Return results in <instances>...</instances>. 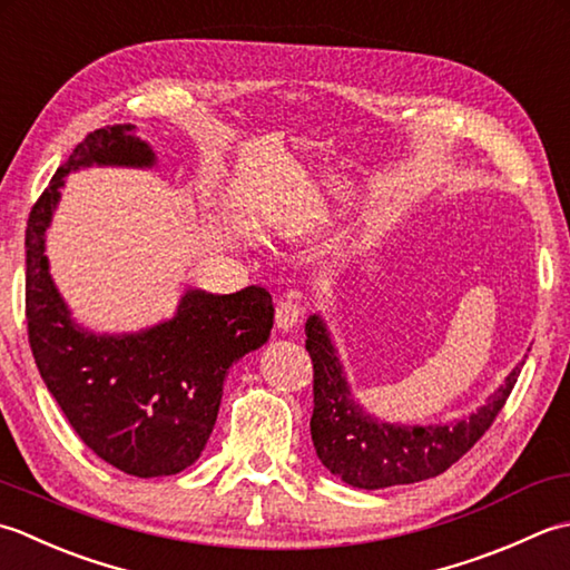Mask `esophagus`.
I'll use <instances>...</instances> for the list:
<instances>
[{
	"label": "esophagus",
	"mask_w": 570,
	"mask_h": 570,
	"mask_svg": "<svg viewBox=\"0 0 570 570\" xmlns=\"http://www.w3.org/2000/svg\"><path fill=\"white\" fill-rule=\"evenodd\" d=\"M302 320V305L295 295H287L285 299L277 302L275 309V324L281 332H293L297 322Z\"/></svg>",
	"instance_id": "obj_1"
}]
</instances>
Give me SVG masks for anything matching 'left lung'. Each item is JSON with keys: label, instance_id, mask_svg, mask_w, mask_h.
Segmentation results:
<instances>
[{"label": "left lung", "instance_id": "left-lung-1", "mask_svg": "<svg viewBox=\"0 0 570 570\" xmlns=\"http://www.w3.org/2000/svg\"><path fill=\"white\" fill-rule=\"evenodd\" d=\"M305 334V346L315 368L312 443L324 468L358 490L413 484L445 472L492 425L524 366V362H519L487 403L468 417L435 425H401L381 421L358 405L327 322L320 315H309Z\"/></svg>", "mask_w": 570, "mask_h": 570}]
</instances>
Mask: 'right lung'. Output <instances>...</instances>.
<instances>
[{"label": "right lung", "instance_id": "obj_1", "mask_svg": "<svg viewBox=\"0 0 570 570\" xmlns=\"http://www.w3.org/2000/svg\"><path fill=\"white\" fill-rule=\"evenodd\" d=\"M155 165L135 125L100 127L56 169L27 224V322L39 374L78 438L135 478L177 474L199 460L230 364L268 342L275 315L268 289L250 285L234 295L189 287L174 317L139 332L100 334L73 320L46 258L66 177Z\"/></svg>", "mask_w": 570, "mask_h": 570}]
</instances>
